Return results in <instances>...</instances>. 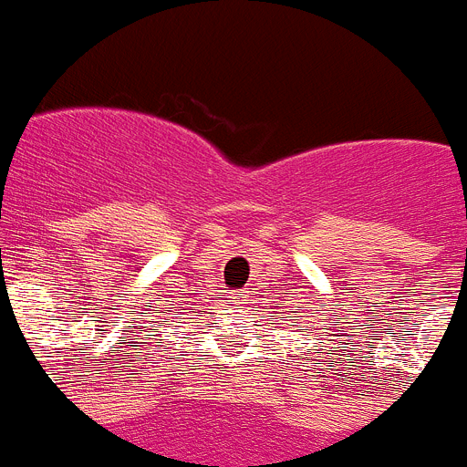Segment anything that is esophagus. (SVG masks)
<instances>
[{
  "label": "esophagus",
  "instance_id": "esophagus-1",
  "mask_svg": "<svg viewBox=\"0 0 467 467\" xmlns=\"http://www.w3.org/2000/svg\"><path fill=\"white\" fill-rule=\"evenodd\" d=\"M239 296H242V293H233V297H237V300H239Z\"/></svg>",
  "mask_w": 467,
  "mask_h": 467
}]
</instances>
